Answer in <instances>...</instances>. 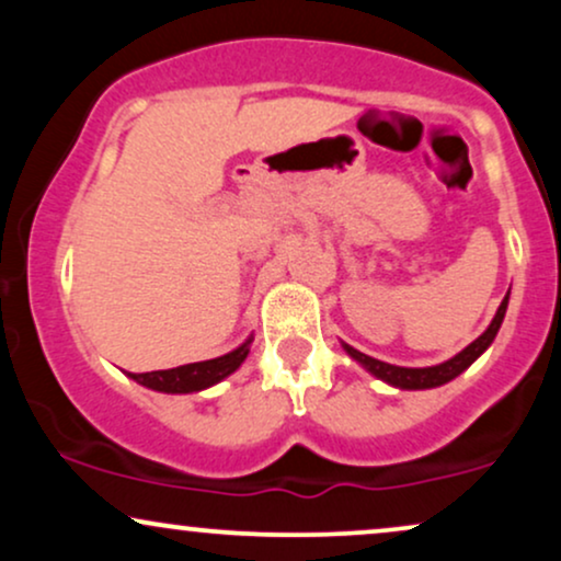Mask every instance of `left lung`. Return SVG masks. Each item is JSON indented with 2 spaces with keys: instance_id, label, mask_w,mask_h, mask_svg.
<instances>
[{
  "instance_id": "left-lung-1",
  "label": "left lung",
  "mask_w": 561,
  "mask_h": 561,
  "mask_svg": "<svg viewBox=\"0 0 561 561\" xmlns=\"http://www.w3.org/2000/svg\"><path fill=\"white\" fill-rule=\"evenodd\" d=\"M506 306H508V293H506V298L501 300L499 311H495V317L491 324H488V330L482 332L478 340H472L465 351L456 353L454 358H448V362L435 364V366H396V364L379 362V358L366 356V353L356 351V347H351L347 343H343V347L353 362H358L366 371H369V375H375L377 379H382V382L392 385V388H398V390L440 388V385H446V382H450V379L459 377L461 371H467L469 366L478 362L482 353L491 347L495 334H499V330H501V321H504V317H506Z\"/></svg>"
}]
</instances>
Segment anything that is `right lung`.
Segmentation results:
<instances>
[{
	"mask_svg": "<svg viewBox=\"0 0 561 561\" xmlns=\"http://www.w3.org/2000/svg\"><path fill=\"white\" fill-rule=\"evenodd\" d=\"M250 343H253V334H250L242 345H237L234 351L224 353V356L218 358H210V362L184 364V366H176V369H163V371H145V375H131V371H128V377H131L134 382L145 385V388L158 390V392H171V396L208 390L240 369L242 362L250 353Z\"/></svg>",
	"mask_w": 561,
	"mask_h": 561,
	"instance_id": "add662e5",
	"label": "right lung"
}]
</instances>
